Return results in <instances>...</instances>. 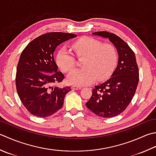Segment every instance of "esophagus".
<instances>
[{"label":"esophagus","mask_w":156,"mask_h":156,"mask_svg":"<svg viewBox=\"0 0 156 156\" xmlns=\"http://www.w3.org/2000/svg\"><path fill=\"white\" fill-rule=\"evenodd\" d=\"M71 88L73 90H80L81 89L82 87L80 86H76V85H72Z\"/></svg>","instance_id":"obj_1"}]
</instances>
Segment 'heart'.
<instances>
[{"label":"heart","instance_id":"b5f03b06","mask_svg":"<svg viewBox=\"0 0 156 156\" xmlns=\"http://www.w3.org/2000/svg\"><path fill=\"white\" fill-rule=\"evenodd\" d=\"M72 48L78 58L84 57L83 68L72 70L68 76L69 84L84 86L97 81L107 80L114 72L118 55L115 46L104 43L90 36H84L73 42ZM55 62L62 72L67 73L74 68L76 59L65 48L57 51Z\"/></svg>","mask_w":156,"mask_h":156}]
</instances>
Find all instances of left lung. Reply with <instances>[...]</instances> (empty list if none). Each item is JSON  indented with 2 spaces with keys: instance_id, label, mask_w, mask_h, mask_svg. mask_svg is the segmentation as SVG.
Returning <instances> with one entry per match:
<instances>
[{
  "instance_id": "obj_1",
  "label": "left lung",
  "mask_w": 156,
  "mask_h": 156,
  "mask_svg": "<svg viewBox=\"0 0 156 156\" xmlns=\"http://www.w3.org/2000/svg\"><path fill=\"white\" fill-rule=\"evenodd\" d=\"M93 34L109 38L118 51V63L111 78L94 87L86 105L98 116L112 118L122 113L135 95L139 80L138 65L135 53L118 36L105 31Z\"/></svg>"
}]
</instances>
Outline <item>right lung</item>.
<instances>
[{
	"mask_svg": "<svg viewBox=\"0 0 156 156\" xmlns=\"http://www.w3.org/2000/svg\"><path fill=\"white\" fill-rule=\"evenodd\" d=\"M77 36L74 34L49 32L36 38L21 53L17 64L15 84L24 107L35 116L45 118L62 108L69 87L55 84L63 80L57 71L53 53L58 45Z\"/></svg>",
	"mask_w": 156,
	"mask_h": 156,
	"instance_id": "right-lung-1",
	"label": "right lung"
}]
</instances>
